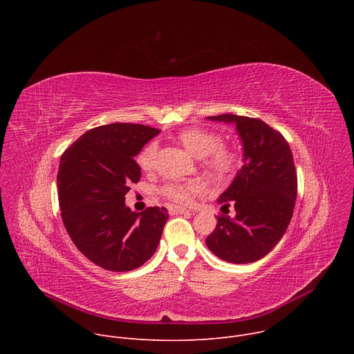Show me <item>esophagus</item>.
<instances>
[{
	"label": "esophagus",
	"mask_w": 354,
	"mask_h": 354,
	"mask_svg": "<svg viewBox=\"0 0 354 354\" xmlns=\"http://www.w3.org/2000/svg\"><path fill=\"white\" fill-rule=\"evenodd\" d=\"M168 210H169V213H179V214H190V213H193L192 210H189V209H185V207H180V206H169L168 207Z\"/></svg>",
	"instance_id": "34e87169"
}]
</instances>
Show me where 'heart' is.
<instances>
[{
	"label": "heart",
	"mask_w": 354,
	"mask_h": 354,
	"mask_svg": "<svg viewBox=\"0 0 354 354\" xmlns=\"http://www.w3.org/2000/svg\"><path fill=\"white\" fill-rule=\"evenodd\" d=\"M180 142L196 157H201L205 168L217 178L231 176L241 165L238 149L223 144V136L218 131L205 127H190L179 133ZM157 154V144H145L137 154V164L142 171L153 169ZM203 186L197 180H175L161 187V194L175 203L187 205L201 192Z\"/></svg>",
	"instance_id": "obj_1"
}]
</instances>
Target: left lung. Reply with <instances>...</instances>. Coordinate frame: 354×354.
<instances>
[{
    "label": "left lung",
    "mask_w": 354,
    "mask_h": 354,
    "mask_svg": "<svg viewBox=\"0 0 354 354\" xmlns=\"http://www.w3.org/2000/svg\"><path fill=\"white\" fill-rule=\"evenodd\" d=\"M207 119L235 123L243 145V165L218 198L221 212L234 205L236 217L220 214L206 245L225 262H257L276 246L292 217L297 174L290 145L261 119L231 113Z\"/></svg>",
    "instance_id": "1"
}]
</instances>
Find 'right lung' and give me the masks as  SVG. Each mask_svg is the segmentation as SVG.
<instances>
[{
	"label": "right lung",
	"mask_w": 354,
	"mask_h": 354,
	"mask_svg": "<svg viewBox=\"0 0 354 354\" xmlns=\"http://www.w3.org/2000/svg\"><path fill=\"white\" fill-rule=\"evenodd\" d=\"M158 129L112 123L88 130L62 156L57 186L64 227L81 254L111 272L144 265L158 248L165 207L131 212L124 196L141 176L134 157Z\"/></svg>",
	"instance_id": "obj_1"
}]
</instances>
